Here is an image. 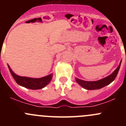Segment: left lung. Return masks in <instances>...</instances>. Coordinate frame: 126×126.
Wrapping results in <instances>:
<instances>
[{"label":"left lung","instance_id":"left-lung-1","mask_svg":"<svg viewBox=\"0 0 126 126\" xmlns=\"http://www.w3.org/2000/svg\"><path fill=\"white\" fill-rule=\"evenodd\" d=\"M121 63V61L119 63V64L118 66V68L111 74L101 80L96 81H85L79 79L76 77V81L79 85H80L81 87H83V88L86 89V90H94L101 89L103 87H105V86L108 85L110 83H111L115 79L118 73V71L119 70V68H120Z\"/></svg>","mask_w":126,"mask_h":126}]
</instances>
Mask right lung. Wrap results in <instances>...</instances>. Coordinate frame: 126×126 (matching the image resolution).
Instances as JSON below:
<instances>
[{
	"instance_id": "right-lung-1",
	"label": "right lung",
	"mask_w": 126,
	"mask_h": 126,
	"mask_svg": "<svg viewBox=\"0 0 126 126\" xmlns=\"http://www.w3.org/2000/svg\"><path fill=\"white\" fill-rule=\"evenodd\" d=\"M8 67L13 77L17 84L31 90H39V89L43 88L50 83L53 77V74H50L41 78H32V77L19 76L16 74L12 71L8 64Z\"/></svg>"
}]
</instances>
